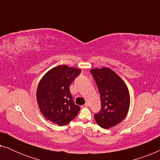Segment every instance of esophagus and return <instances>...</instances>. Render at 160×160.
<instances>
[{
	"mask_svg": "<svg viewBox=\"0 0 160 160\" xmlns=\"http://www.w3.org/2000/svg\"><path fill=\"white\" fill-rule=\"evenodd\" d=\"M88 106H89V104L87 102V103H85L84 105H83L82 107V108H86V107H88Z\"/></svg>",
	"mask_w": 160,
	"mask_h": 160,
	"instance_id": "esophagus-1",
	"label": "esophagus"
}]
</instances>
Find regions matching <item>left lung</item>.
Instances as JSON below:
<instances>
[{
    "instance_id": "left-lung-1",
    "label": "left lung",
    "mask_w": 160,
    "mask_h": 160,
    "mask_svg": "<svg viewBox=\"0 0 160 160\" xmlns=\"http://www.w3.org/2000/svg\"><path fill=\"white\" fill-rule=\"evenodd\" d=\"M99 90L101 108L94 115L97 124L108 129L120 123L128 114L130 98L128 87L115 72L108 68L92 69Z\"/></svg>"
}]
</instances>
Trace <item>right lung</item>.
Instances as JSON below:
<instances>
[{"mask_svg":"<svg viewBox=\"0 0 160 160\" xmlns=\"http://www.w3.org/2000/svg\"><path fill=\"white\" fill-rule=\"evenodd\" d=\"M81 73L80 69L59 65L48 71L39 82L36 98L46 119L59 126L72 121L81 108L73 102L70 85Z\"/></svg>","mask_w":160,"mask_h":160,"instance_id":"right-lung-1","label":"right lung"}]
</instances>
